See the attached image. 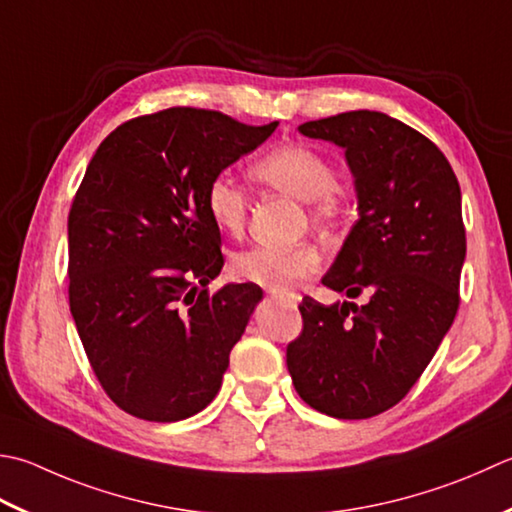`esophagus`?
<instances>
[{
  "instance_id": "1",
  "label": "esophagus",
  "mask_w": 512,
  "mask_h": 512,
  "mask_svg": "<svg viewBox=\"0 0 512 512\" xmlns=\"http://www.w3.org/2000/svg\"><path fill=\"white\" fill-rule=\"evenodd\" d=\"M273 299H279V302H284L288 306H297L299 304V295L297 293H284V290H273Z\"/></svg>"
}]
</instances>
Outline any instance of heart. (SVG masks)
Here are the masks:
<instances>
[{
    "label": "heart",
    "instance_id": "b5f03b06",
    "mask_svg": "<svg viewBox=\"0 0 512 512\" xmlns=\"http://www.w3.org/2000/svg\"><path fill=\"white\" fill-rule=\"evenodd\" d=\"M259 184L279 193L302 199L308 204L310 222L319 228H333L342 222L348 210V197L337 184L335 166L330 159L313 146L282 144L268 150L250 166ZM206 213L222 233L239 235L248 219V197L228 175H215L204 193ZM319 250L310 244H297L288 248L253 246L233 257V277L242 282L290 288L319 268Z\"/></svg>",
    "mask_w": 512,
    "mask_h": 512
}]
</instances>
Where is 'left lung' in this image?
Segmentation results:
<instances>
[{
  "instance_id": "left-lung-1",
  "label": "left lung",
  "mask_w": 512,
  "mask_h": 512,
  "mask_svg": "<svg viewBox=\"0 0 512 512\" xmlns=\"http://www.w3.org/2000/svg\"><path fill=\"white\" fill-rule=\"evenodd\" d=\"M299 133L344 148L359 219L322 284L368 302L304 297L288 373L310 408L368 419L402 402L453 326L466 257L462 190L442 150L377 110L306 122Z\"/></svg>"
}]
</instances>
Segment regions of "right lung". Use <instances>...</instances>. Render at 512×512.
<instances>
[{
  "mask_svg": "<svg viewBox=\"0 0 512 512\" xmlns=\"http://www.w3.org/2000/svg\"><path fill=\"white\" fill-rule=\"evenodd\" d=\"M175 106L117 126L68 213V302L99 384L128 415L179 422L222 386L262 288L226 284L210 179L273 135Z\"/></svg>",
  "mask_w": 512,
  "mask_h": 512,
  "instance_id": "right-lung-1",
  "label": "right lung"
}]
</instances>
